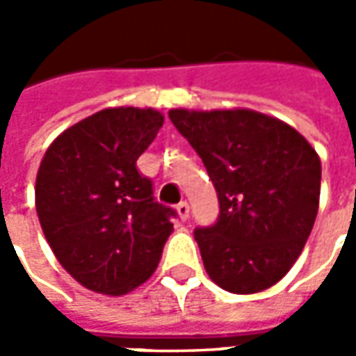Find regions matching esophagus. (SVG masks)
I'll return each mask as SVG.
<instances>
[{"label": "esophagus", "mask_w": 356, "mask_h": 356, "mask_svg": "<svg viewBox=\"0 0 356 356\" xmlns=\"http://www.w3.org/2000/svg\"><path fill=\"white\" fill-rule=\"evenodd\" d=\"M176 212H178V218H180V220H188V216H190V204H188V202H180V204L176 206Z\"/></svg>", "instance_id": "esophagus-1"}]
</instances>
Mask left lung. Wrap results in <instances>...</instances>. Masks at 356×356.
Returning <instances> with one entry per match:
<instances>
[{"label": "left lung", "instance_id": "obj_1", "mask_svg": "<svg viewBox=\"0 0 356 356\" xmlns=\"http://www.w3.org/2000/svg\"><path fill=\"white\" fill-rule=\"evenodd\" d=\"M168 117L202 158L220 200L218 224L194 232L210 280L238 295L269 289L313 229L321 158L293 127L252 108H172Z\"/></svg>", "mask_w": 356, "mask_h": 356}]
</instances>
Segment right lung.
<instances>
[{"label": "right lung", "instance_id": "right-lung-1", "mask_svg": "<svg viewBox=\"0 0 356 356\" xmlns=\"http://www.w3.org/2000/svg\"><path fill=\"white\" fill-rule=\"evenodd\" d=\"M156 108L111 106L63 130L35 180V208L65 271L95 293L127 295L156 271L172 234L136 160L156 138Z\"/></svg>", "mask_w": 356, "mask_h": 356}]
</instances>
